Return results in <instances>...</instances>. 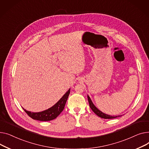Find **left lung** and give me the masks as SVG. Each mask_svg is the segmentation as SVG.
I'll return each instance as SVG.
<instances>
[{"instance_id": "left-lung-1", "label": "left lung", "mask_w": 149, "mask_h": 149, "mask_svg": "<svg viewBox=\"0 0 149 149\" xmlns=\"http://www.w3.org/2000/svg\"><path fill=\"white\" fill-rule=\"evenodd\" d=\"M88 102H89V104H90V107L91 108V109H92V111L95 113L96 115L98 116L99 117L102 118H104V119H111V118H117L118 117H120L121 116H111L108 114H106V113H104L103 112H102V111H100V110H99L97 108H96L94 104L93 103L90 97L88 95Z\"/></svg>"}]
</instances>
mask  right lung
<instances>
[{
	"mask_svg": "<svg viewBox=\"0 0 149 149\" xmlns=\"http://www.w3.org/2000/svg\"><path fill=\"white\" fill-rule=\"evenodd\" d=\"M70 93V89L55 104L50 108L40 112H31L30 111L24 109L26 113L32 119L37 120L39 121H50L56 118L62 112L65 107L67 100Z\"/></svg>",
	"mask_w": 149,
	"mask_h": 149,
	"instance_id": "1",
	"label": "right lung"
}]
</instances>
